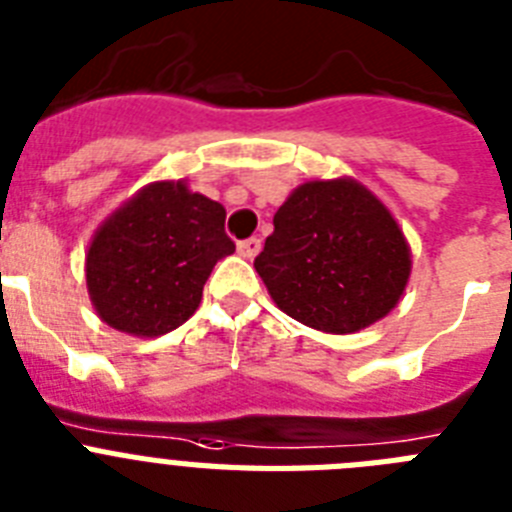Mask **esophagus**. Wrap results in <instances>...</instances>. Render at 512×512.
Wrapping results in <instances>:
<instances>
[{"instance_id": "1", "label": "esophagus", "mask_w": 512, "mask_h": 512, "mask_svg": "<svg viewBox=\"0 0 512 512\" xmlns=\"http://www.w3.org/2000/svg\"><path fill=\"white\" fill-rule=\"evenodd\" d=\"M260 247H262V242H260V239H257V237L242 239V242L237 244L239 255H242V257H247V260H252V257H255L257 252H260Z\"/></svg>"}]
</instances>
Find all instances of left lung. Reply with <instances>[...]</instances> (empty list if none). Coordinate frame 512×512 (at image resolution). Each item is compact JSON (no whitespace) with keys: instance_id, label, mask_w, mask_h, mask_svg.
<instances>
[{"instance_id":"left-lung-1","label":"left lung","mask_w":512,"mask_h":512,"mask_svg":"<svg viewBox=\"0 0 512 512\" xmlns=\"http://www.w3.org/2000/svg\"><path fill=\"white\" fill-rule=\"evenodd\" d=\"M255 270L288 317L348 335L386 317L410 278V247L355 180H311L273 216Z\"/></svg>"}]
</instances>
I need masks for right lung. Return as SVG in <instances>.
<instances>
[{"label": "right lung", "mask_w": 512, "mask_h": 512, "mask_svg": "<svg viewBox=\"0 0 512 512\" xmlns=\"http://www.w3.org/2000/svg\"><path fill=\"white\" fill-rule=\"evenodd\" d=\"M226 211L185 182H151L97 229L87 288L102 322L157 337L193 317L208 275L234 252Z\"/></svg>", "instance_id": "add662e5"}]
</instances>
